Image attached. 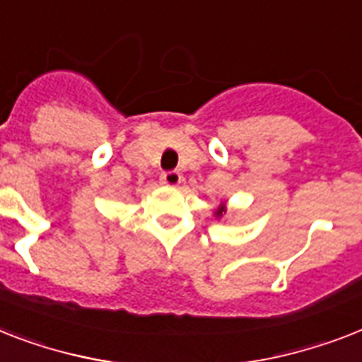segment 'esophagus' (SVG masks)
Here are the masks:
<instances>
[{
    "mask_svg": "<svg viewBox=\"0 0 362 362\" xmlns=\"http://www.w3.org/2000/svg\"><path fill=\"white\" fill-rule=\"evenodd\" d=\"M160 182L167 187H176V186H180L182 182H184V176H182L178 171H169V173H163V175L160 176Z\"/></svg>",
    "mask_w": 362,
    "mask_h": 362,
    "instance_id": "1",
    "label": "esophagus"
}]
</instances>
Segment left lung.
Segmentation results:
<instances>
[{
  "label": "left lung",
  "mask_w": 362,
  "mask_h": 362,
  "mask_svg": "<svg viewBox=\"0 0 362 362\" xmlns=\"http://www.w3.org/2000/svg\"><path fill=\"white\" fill-rule=\"evenodd\" d=\"M225 214H227V202L223 201V202H219V206L214 208V217H216V219H221Z\"/></svg>",
  "instance_id": "obj_1"
}]
</instances>
